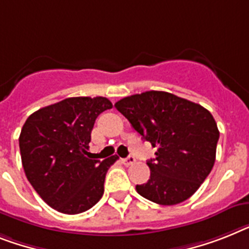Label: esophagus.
Masks as SVG:
<instances>
[{"label": "esophagus", "mask_w": 249, "mask_h": 249, "mask_svg": "<svg viewBox=\"0 0 249 249\" xmlns=\"http://www.w3.org/2000/svg\"><path fill=\"white\" fill-rule=\"evenodd\" d=\"M135 161H136V159H135L133 157H131V155H129L128 158H123V159H121V163L124 164V165H127V166L132 165Z\"/></svg>", "instance_id": "esophagus-1"}]
</instances>
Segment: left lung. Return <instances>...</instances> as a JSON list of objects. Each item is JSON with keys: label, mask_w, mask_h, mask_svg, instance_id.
Instances as JSON below:
<instances>
[{"label": "left lung", "mask_w": 249, "mask_h": 249, "mask_svg": "<svg viewBox=\"0 0 249 249\" xmlns=\"http://www.w3.org/2000/svg\"><path fill=\"white\" fill-rule=\"evenodd\" d=\"M131 126L158 147L147 160L150 179L137 184L139 195L159 205L190 198L210 174L216 157L219 129L202 106L166 91H145L114 104Z\"/></svg>", "instance_id": "1"}]
</instances>
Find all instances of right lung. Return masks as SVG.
<instances>
[{
    "label": "right lung",
    "mask_w": 249,
    "mask_h": 249,
    "mask_svg": "<svg viewBox=\"0 0 249 249\" xmlns=\"http://www.w3.org/2000/svg\"><path fill=\"white\" fill-rule=\"evenodd\" d=\"M107 98L76 96L28 117L18 137L24 172L43 201L59 213L91 209L104 194L109 166L118 157L90 159L96 117L112 108Z\"/></svg>",
    "instance_id": "obj_1"
}]
</instances>
